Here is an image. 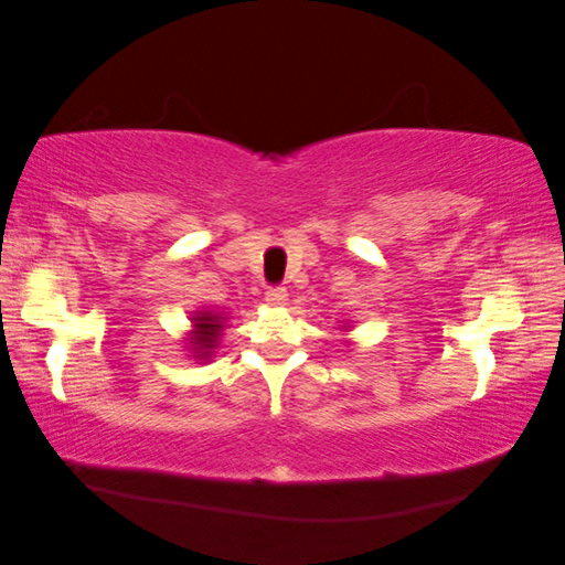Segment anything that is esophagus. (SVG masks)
Here are the masks:
<instances>
[{"label": "esophagus", "instance_id": "obj_1", "mask_svg": "<svg viewBox=\"0 0 565 565\" xmlns=\"http://www.w3.org/2000/svg\"><path fill=\"white\" fill-rule=\"evenodd\" d=\"M265 298H267V303L282 306L285 300H288V290H285V288H269V290L265 292Z\"/></svg>", "mask_w": 565, "mask_h": 565}]
</instances>
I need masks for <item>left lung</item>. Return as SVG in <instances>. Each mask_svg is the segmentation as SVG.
Listing matches in <instances>:
<instances>
[{
	"mask_svg": "<svg viewBox=\"0 0 565 565\" xmlns=\"http://www.w3.org/2000/svg\"><path fill=\"white\" fill-rule=\"evenodd\" d=\"M342 331H347V327H344V329H342Z\"/></svg>",
	"mask_w": 565,
	"mask_h": 565,
	"instance_id": "left-lung-1",
	"label": "left lung"
}]
</instances>
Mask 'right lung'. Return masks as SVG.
<instances>
[{
	"label": "right lung",
	"mask_w": 565,
	"mask_h": 565,
	"mask_svg": "<svg viewBox=\"0 0 565 565\" xmlns=\"http://www.w3.org/2000/svg\"><path fill=\"white\" fill-rule=\"evenodd\" d=\"M192 329L190 334L184 337V350L190 352L192 360H211L213 352L218 350L223 323H226V316L218 311H211V308H203V311H192L190 316Z\"/></svg>",
	"instance_id": "1"
}]
</instances>
